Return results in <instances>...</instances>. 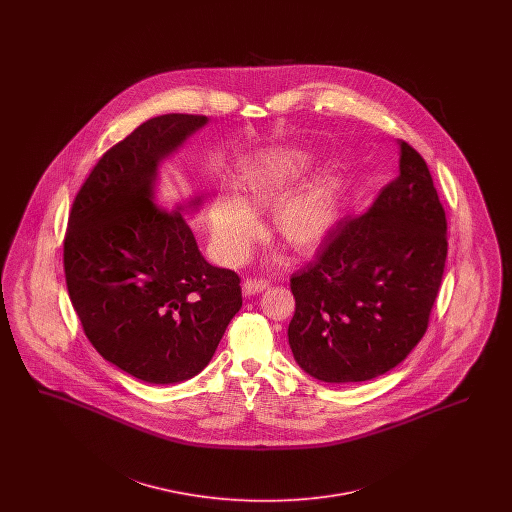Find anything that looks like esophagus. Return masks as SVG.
<instances>
[{"label":"esophagus","instance_id":"34e87169","mask_svg":"<svg viewBox=\"0 0 512 512\" xmlns=\"http://www.w3.org/2000/svg\"><path fill=\"white\" fill-rule=\"evenodd\" d=\"M267 288L268 282L263 280V278H247V280H244V284H242V292H244L245 297L261 293L263 290H267Z\"/></svg>","mask_w":512,"mask_h":512}]
</instances>
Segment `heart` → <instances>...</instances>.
I'll return each mask as SVG.
<instances>
[{"label": "heart", "mask_w": 512, "mask_h": 512, "mask_svg": "<svg viewBox=\"0 0 512 512\" xmlns=\"http://www.w3.org/2000/svg\"><path fill=\"white\" fill-rule=\"evenodd\" d=\"M305 171V155L272 153L236 180L234 195H219L209 205L211 242L224 263L244 261L261 232L253 211L274 205V232L295 253H311L330 236L340 215L338 182L324 176L297 188Z\"/></svg>", "instance_id": "1"}]
</instances>
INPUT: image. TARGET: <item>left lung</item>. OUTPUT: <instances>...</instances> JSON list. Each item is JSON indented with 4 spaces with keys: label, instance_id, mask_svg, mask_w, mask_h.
Listing matches in <instances>:
<instances>
[{
    "label": "left lung",
    "instance_id": "left-lung-1",
    "mask_svg": "<svg viewBox=\"0 0 512 512\" xmlns=\"http://www.w3.org/2000/svg\"><path fill=\"white\" fill-rule=\"evenodd\" d=\"M399 149V172L372 207L338 220L317 259L290 278V347L320 382L386 374L428 330L447 259V220L422 155L403 140Z\"/></svg>",
    "mask_w": 512,
    "mask_h": 512
}]
</instances>
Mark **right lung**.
I'll return each mask as SVG.
<instances>
[{
  "label": "right lung",
  "mask_w": 512,
  "mask_h": 512,
  "mask_svg": "<svg viewBox=\"0 0 512 512\" xmlns=\"http://www.w3.org/2000/svg\"><path fill=\"white\" fill-rule=\"evenodd\" d=\"M205 122L161 115L105 151L74 197L63 242L67 290L86 338L147 384L201 372L242 309L240 276L203 259L184 207L163 213L153 203L159 163Z\"/></svg>",
  "instance_id": "right-lung-1"
}]
</instances>
